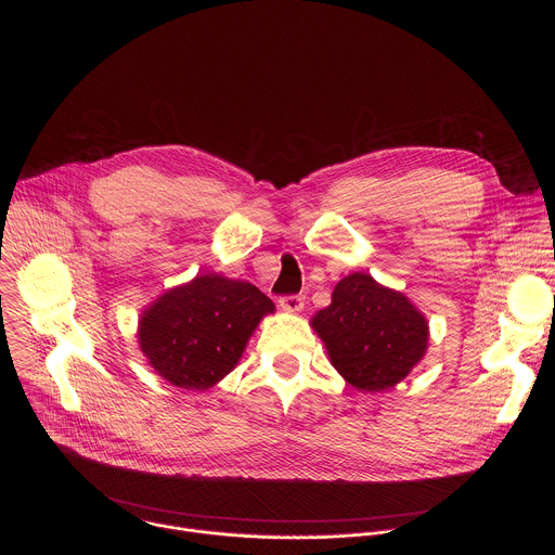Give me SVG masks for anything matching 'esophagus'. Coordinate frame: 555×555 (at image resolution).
Listing matches in <instances>:
<instances>
[{"label": "esophagus", "mask_w": 555, "mask_h": 555, "mask_svg": "<svg viewBox=\"0 0 555 555\" xmlns=\"http://www.w3.org/2000/svg\"><path fill=\"white\" fill-rule=\"evenodd\" d=\"M279 305H281V309L287 311V313H298V311H302V307H305V298H302V296H283V298L279 300Z\"/></svg>", "instance_id": "34e87169"}]
</instances>
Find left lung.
Here are the masks:
<instances>
[{
	"label": "left lung",
	"mask_w": 555,
	"mask_h": 555,
	"mask_svg": "<svg viewBox=\"0 0 555 555\" xmlns=\"http://www.w3.org/2000/svg\"><path fill=\"white\" fill-rule=\"evenodd\" d=\"M332 366L362 392L400 384L428 351V321L415 302L366 272L340 279L332 302L311 315Z\"/></svg>",
	"instance_id": "left-lung-1"
}]
</instances>
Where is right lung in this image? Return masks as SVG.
Instances as JSON below:
<instances>
[{
  "label": "right lung",
  "mask_w": 555,
  "mask_h": 555,
  "mask_svg": "<svg viewBox=\"0 0 555 555\" xmlns=\"http://www.w3.org/2000/svg\"><path fill=\"white\" fill-rule=\"evenodd\" d=\"M274 302L253 283L197 274L149 302L138 319V347L169 384L208 390L240 364Z\"/></svg>",
  "instance_id": "obj_1"
}]
</instances>
